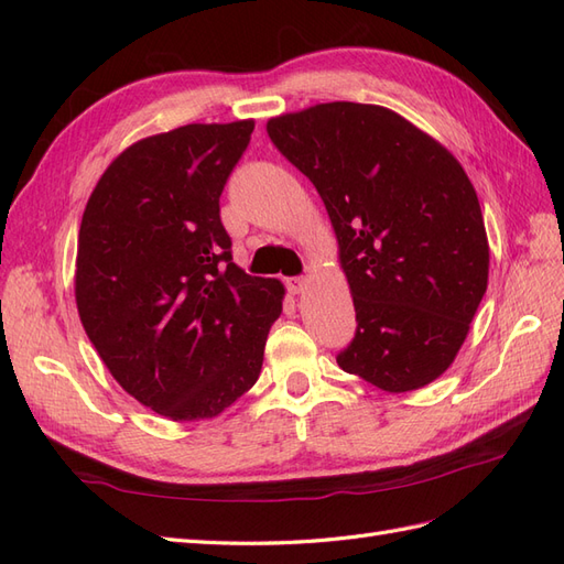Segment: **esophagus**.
Returning a JSON list of instances; mask_svg holds the SVG:
<instances>
[{"mask_svg":"<svg viewBox=\"0 0 564 564\" xmlns=\"http://www.w3.org/2000/svg\"><path fill=\"white\" fill-rule=\"evenodd\" d=\"M305 284H308V280H305V278H289L286 280V289H289V294H301L303 292V289H305Z\"/></svg>","mask_w":564,"mask_h":564,"instance_id":"1","label":"esophagus"}]
</instances>
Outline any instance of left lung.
<instances>
[{
	"instance_id": "left-lung-1",
	"label": "left lung",
	"mask_w": 564,
	"mask_h": 564,
	"mask_svg": "<svg viewBox=\"0 0 564 564\" xmlns=\"http://www.w3.org/2000/svg\"><path fill=\"white\" fill-rule=\"evenodd\" d=\"M265 129L336 230L357 319L338 367L388 392L429 386L487 292L485 220L464 166L381 106L336 100Z\"/></svg>"
}]
</instances>
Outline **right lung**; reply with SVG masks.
I'll return each instance as SVG.
<instances>
[{
  "label": "right lung",
  "instance_id": "right-lung-1",
  "mask_svg": "<svg viewBox=\"0 0 564 564\" xmlns=\"http://www.w3.org/2000/svg\"><path fill=\"white\" fill-rule=\"evenodd\" d=\"M253 122L185 124L127 148L82 216L75 299L100 360L172 421L212 419L256 383L284 286L232 263L220 193Z\"/></svg>",
  "mask_w": 564,
  "mask_h": 564
}]
</instances>
